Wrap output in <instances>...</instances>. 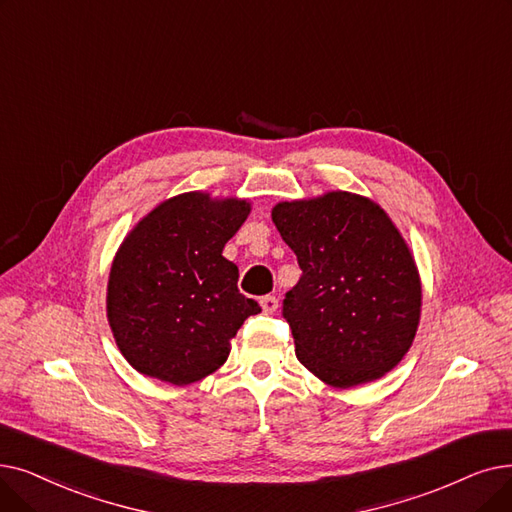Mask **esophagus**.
Returning <instances> with one entry per match:
<instances>
[{
    "instance_id": "34e87169",
    "label": "esophagus",
    "mask_w": 512,
    "mask_h": 512,
    "mask_svg": "<svg viewBox=\"0 0 512 512\" xmlns=\"http://www.w3.org/2000/svg\"><path fill=\"white\" fill-rule=\"evenodd\" d=\"M259 303H261L263 314H274V311L278 309V299H276V297H272V295H265V297H261V299H259Z\"/></svg>"
}]
</instances>
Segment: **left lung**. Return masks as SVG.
Segmentation results:
<instances>
[{
  "label": "left lung",
  "instance_id": "obj_1",
  "mask_svg": "<svg viewBox=\"0 0 512 512\" xmlns=\"http://www.w3.org/2000/svg\"><path fill=\"white\" fill-rule=\"evenodd\" d=\"M303 276L286 293L297 360L330 387L372 383L402 362L416 337L422 286L391 217L345 190L272 209Z\"/></svg>",
  "mask_w": 512,
  "mask_h": 512
}]
</instances>
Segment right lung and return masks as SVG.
I'll return each instance as SVG.
<instances>
[{"label": "right lung", "instance_id": "obj_1", "mask_svg": "<svg viewBox=\"0 0 512 512\" xmlns=\"http://www.w3.org/2000/svg\"><path fill=\"white\" fill-rule=\"evenodd\" d=\"M251 213L247 198L184 192L144 215L110 265L106 316L140 374L184 387L213 374L257 301L221 251Z\"/></svg>", "mask_w": 512, "mask_h": 512}]
</instances>
